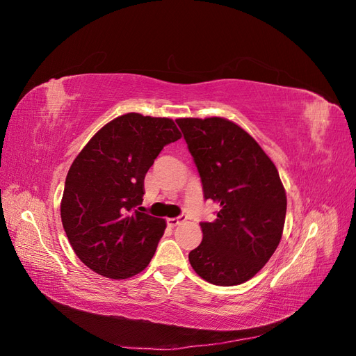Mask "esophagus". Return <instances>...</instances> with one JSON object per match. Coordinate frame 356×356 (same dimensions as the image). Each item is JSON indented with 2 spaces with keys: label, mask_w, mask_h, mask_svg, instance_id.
<instances>
[{
  "label": "esophagus",
  "mask_w": 356,
  "mask_h": 356,
  "mask_svg": "<svg viewBox=\"0 0 356 356\" xmlns=\"http://www.w3.org/2000/svg\"><path fill=\"white\" fill-rule=\"evenodd\" d=\"M182 221H186V217H178V218H168V225L169 227H177L178 224H181Z\"/></svg>",
  "instance_id": "1"
}]
</instances>
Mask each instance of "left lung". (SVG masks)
<instances>
[{
    "instance_id": "obj_1",
    "label": "left lung",
    "mask_w": 356,
    "mask_h": 356,
    "mask_svg": "<svg viewBox=\"0 0 356 356\" xmlns=\"http://www.w3.org/2000/svg\"><path fill=\"white\" fill-rule=\"evenodd\" d=\"M197 166L204 199L220 204L200 222L203 239L188 254L195 272L213 285L246 282L281 242L286 195L277 169L255 139L222 117L178 118Z\"/></svg>"
}]
</instances>
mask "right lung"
I'll list each match as a JSON object with an SVG mask.
<instances>
[{"label":"right lung","mask_w":356,"mask_h":356,"mask_svg":"<svg viewBox=\"0 0 356 356\" xmlns=\"http://www.w3.org/2000/svg\"><path fill=\"white\" fill-rule=\"evenodd\" d=\"M179 138L170 118L127 113L96 132L72 161L60 218L74 252L93 272L126 279L152 261L166 221L141 212L144 178Z\"/></svg>","instance_id":"1"}]
</instances>
